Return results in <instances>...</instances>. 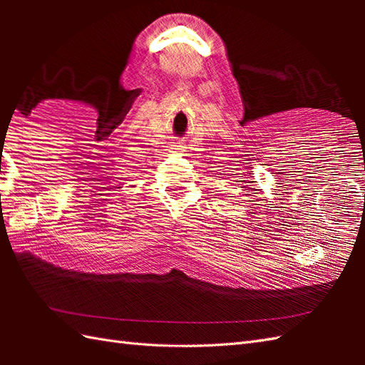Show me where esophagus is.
<instances>
[{"instance_id": "1", "label": "esophagus", "mask_w": 365, "mask_h": 365, "mask_svg": "<svg viewBox=\"0 0 365 365\" xmlns=\"http://www.w3.org/2000/svg\"><path fill=\"white\" fill-rule=\"evenodd\" d=\"M174 149H175V150H183L185 145H182V144H174Z\"/></svg>"}]
</instances>
